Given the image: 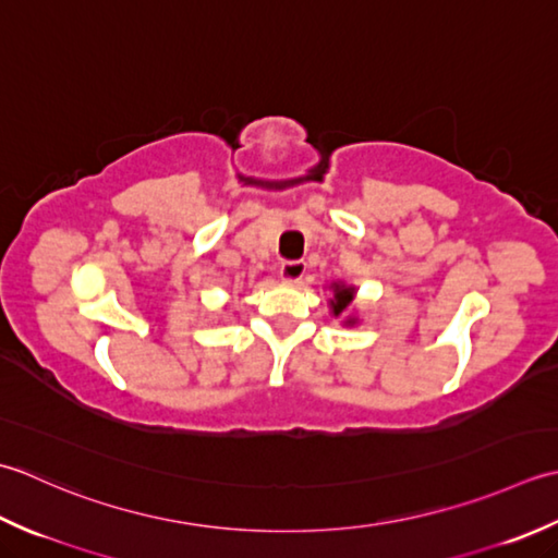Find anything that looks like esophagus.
<instances>
[{"instance_id":"esophagus-1","label":"esophagus","mask_w":558,"mask_h":558,"mask_svg":"<svg viewBox=\"0 0 558 558\" xmlns=\"http://www.w3.org/2000/svg\"><path fill=\"white\" fill-rule=\"evenodd\" d=\"M281 277L291 283H299L305 277V263H301V259H289V263L281 265Z\"/></svg>"}]
</instances>
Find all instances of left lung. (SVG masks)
Listing matches in <instances>:
<instances>
[{
  "mask_svg": "<svg viewBox=\"0 0 558 558\" xmlns=\"http://www.w3.org/2000/svg\"><path fill=\"white\" fill-rule=\"evenodd\" d=\"M327 289L332 291L329 295V313L337 320H342V327H354L359 325V315L354 313V301H356V287L344 281H329Z\"/></svg>",
  "mask_w": 558,
  "mask_h": 558,
  "instance_id": "obj_1",
  "label": "left lung"
}]
</instances>
